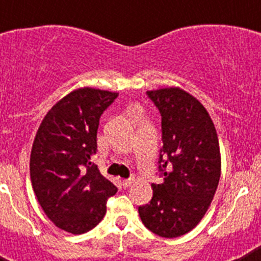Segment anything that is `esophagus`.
I'll list each match as a JSON object with an SVG mask.
<instances>
[{
	"instance_id": "34e87169",
	"label": "esophagus",
	"mask_w": 261,
	"mask_h": 261,
	"mask_svg": "<svg viewBox=\"0 0 261 261\" xmlns=\"http://www.w3.org/2000/svg\"><path fill=\"white\" fill-rule=\"evenodd\" d=\"M132 183H133V179H124V180L121 181V186H123L124 188H128Z\"/></svg>"
}]
</instances>
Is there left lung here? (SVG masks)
Masks as SVG:
<instances>
[{
	"mask_svg": "<svg viewBox=\"0 0 261 261\" xmlns=\"http://www.w3.org/2000/svg\"><path fill=\"white\" fill-rule=\"evenodd\" d=\"M146 94L162 116L158 162L163 181L151 184L150 204L138 206V213L154 234L176 238L197 226L211 206L221 176L218 136L208 111L186 90Z\"/></svg>",
	"mask_w": 261,
	"mask_h": 261,
	"instance_id": "8db88e82",
	"label": "left lung"
}]
</instances>
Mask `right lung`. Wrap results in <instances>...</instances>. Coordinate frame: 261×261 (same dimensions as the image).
<instances>
[{
    "instance_id": "right-lung-1",
    "label": "right lung",
    "mask_w": 261,
    "mask_h": 261,
    "mask_svg": "<svg viewBox=\"0 0 261 261\" xmlns=\"http://www.w3.org/2000/svg\"><path fill=\"white\" fill-rule=\"evenodd\" d=\"M119 94L81 87L60 99L44 116L30 156L34 192L59 229L84 234L106 214L117 188L91 162L99 119Z\"/></svg>"
}]
</instances>
